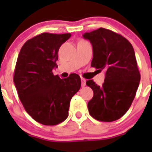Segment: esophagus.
<instances>
[{
    "instance_id": "34e87169",
    "label": "esophagus",
    "mask_w": 152,
    "mask_h": 152,
    "mask_svg": "<svg viewBox=\"0 0 152 152\" xmlns=\"http://www.w3.org/2000/svg\"><path fill=\"white\" fill-rule=\"evenodd\" d=\"M86 85V80L84 78H81V86L84 87Z\"/></svg>"
}]
</instances>
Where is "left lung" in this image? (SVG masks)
<instances>
[{
    "mask_svg": "<svg viewBox=\"0 0 152 152\" xmlns=\"http://www.w3.org/2000/svg\"><path fill=\"white\" fill-rule=\"evenodd\" d=\"M83 36L92 44L91 67L106 72L102 86L86 81L94 91L88 103L90 115L102 122L117 120L131 107L140 81L133 47L122 35L104 28Z\"/></svg>",
    "mask_w": 152,
    "mask_h": 152,
    "instance_id": "1",
    "label": "left lung"
}]
</instances>
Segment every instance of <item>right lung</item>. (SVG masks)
<instances>
[{
  "mask_svg": "<svg viewBox=\"0 0 152 152\" xmlns=\"http://www.w3.org/2000/svg\"><path fill=\"white\" fill-rule=\"evenodd\" d=\"M71 33H43L27 40L16 63L13 82L24 109L45 126L62 123L68 116L70 101L80 88V77L71 74L61 79L54 75L58 52Z\"/></svg>",
  "mask_w": 152,
  "mask_h": 152,
  "instance_id": "right-lung-1",
  "label": "right lung"
}]
</instances>
